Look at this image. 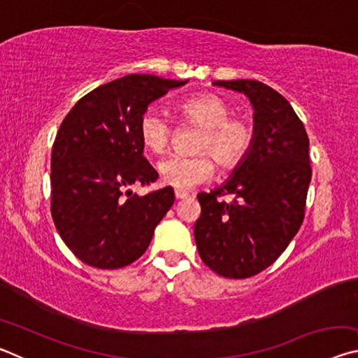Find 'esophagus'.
<instances>
[{
  "mask_svg": "<svg viewBox=\"0 0 358 358\" xmlns=\"http://www.w3.org/2000/svg\"><path fill=\"white\" fill-rule=\"evenodd\" d=\"M175 197H177L178 201H180V199H186L187 197V192L183 191V189H175Z\"/></svg>",
  "mask_w": 358,
  "mask_h": 358,
  "instance_id": "34e87169",
  "label": "esophagus"
}]
</instances>
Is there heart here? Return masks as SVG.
<instances>
[{"label": "heart", "instance_id": "b5f03b06", "mask_svg": "<svg viewBox=\"0 0 358 358\" xmlns=\"http://www.w3.org/2000/svg\"><path fill=\"white\" fill-rule=\"evenodd\" d=\"M178 113L183 123L201 128L192 150L196 155H172L157 164L161 180L177 189L205 183L215 172V164L230 169L240 164L250 151L254 129L250 120L232 117L230 107L221 96L201 93L191 96L178 104ZM138 134L143 147L151 153H162L171 142L172 123L164 113L156 108H147L138 121Z\"/></svg>", "mask_w": 358, "mask_h": 358}]
</instances>
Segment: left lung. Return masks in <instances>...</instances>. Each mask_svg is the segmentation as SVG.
Instances as JSON below:
<instances>
[{
  "label": "left lung",
  "instance_id": "obj_1",
  "mask_svg": "<svg viewBox=\"0 0 358 358\" xmlns=\"http://www.w3.org/2000/svg\"><path fill=\"white\" fill-rule=\"evenodd\" d=\"M254 108V138L232 177L197 194L194 237L203 264L224 278L260 273L286 250L305 217L311 181L310 138L286 98L257 80H216ZM232 193L234 201L219 199Z\"/></svg>",
  "mask_w": 358,
  "mask_h": 358
}]
</instances>
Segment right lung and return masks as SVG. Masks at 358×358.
I'll return each mask as SVG.
<instances>
[{"label": "right lung", "instance_id": "right-lung-1", "mask_svg": "<svg viewBox=\"0 0 358 358\" xmlns=\"http://www.w3.org/2000/svg\"><path fill=\"white\" fill-rule=\"evenodd\" d=\"M187 80L129 74L76 102L52 148L53 222L77 259L102 270L121 268L147 251L173 205L171 186L145 196L157 172L143 157L138 121L151 102Z\"/></svg>", "mask_w": 358, "mask_h": 358}]
</instances>
